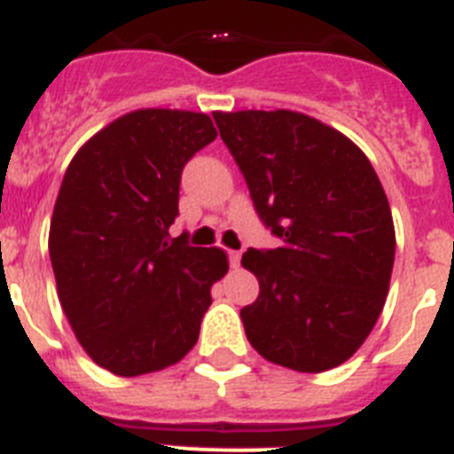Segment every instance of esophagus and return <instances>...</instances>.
I'll return each mask as SVG.
<instances>
[{
	"mask_svg": "<svg viewBox=\"0 0 454 454\" xmlns=\"http://www.w3.org/2000/svg\"><path fill=\"white\" fill-rule=\"evenodd\" d=\"M230 264L231 269H239V264H241V250H230Z\"/></svg>",
	"mask_w": 454,
	"mask_h": 454,
	"instance_id": "34e87169",
	"label": "esophagus"
}]
</instances>
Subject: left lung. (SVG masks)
I'll return each mask as SVG.
<instances>
[{
  "instance_id": "1",
  "label": "left lung",
  "mask_w": 454,
  "mask_h": 454,
  "mask_svg": "<svg viewBox=\"0 0 454 454\" xmlns=\"http://www.w3.org/2000/svg\"><path fill=\"white\" fill-rule=\"evenodd\" d=\"M273 250L243 253L260 297L241 309L250 346L273 364L322 373L364 343L395 264V223L369 157L299 111L213 114Z\"/></svg>"
}]
</instances>
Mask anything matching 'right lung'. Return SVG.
<instances>
[{
	"label": "right lung",
	"instance_id": "obj_1",
	"mask_svg": "<svg viewBox=\"0 0 454 454\" xmlns=\"http://www.w3.org/2000/svg\"><path fill=\"white\" fill-rule=\"evenodd\" d=\"M215 137L206 114L138 108L67 167L48 234L58 297L90 359L115 376L181 362L230 271L223 248L168 239L183 167Z\"/></svg>",
	"mask_w": 454,
	"mask_h": 454
}]
</instances>
